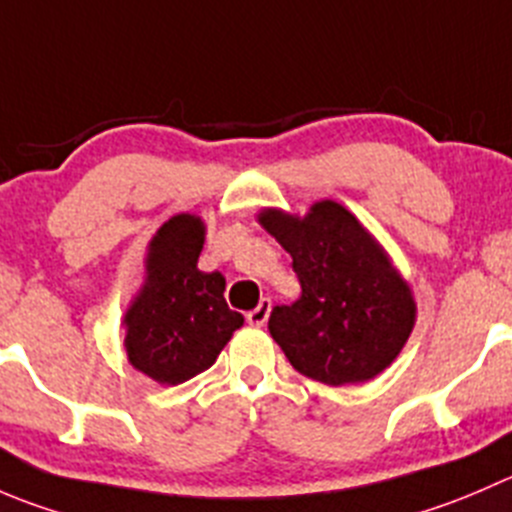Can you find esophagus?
Instances as JSON below:
<instances>
[{"mask_svg":"<svg viewBox=\"0 0 512 512\" xmlns=\"http://www.w3.org/2000/svg\"><path fill=\"white\" fill-rule=\"evenodd\" d=\"M270 310H272V300L270 297H262L260 305H257L255 310L247 312V322L255 327H262L267 322V317H270Z\"/></svg>","mask_w":512,"mask_h":512,"instance_id":"34e87169","label":"esophagus"}]
</instances>
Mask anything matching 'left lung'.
Here are the masks:
<instances>
[{
    "mask_svg": "<svg viewBox=\"0 0 512 512\" xmlns=\"http://www.w3.org/2000/svg\"><path fill=\"white\" fill-rule=\"evenodd\" d=\"M260 222L290 252L302 295L275 305L270 335L302 375L325 385L365 382L403 350L415 322L410 287L337 202L305 217L265 210Z\"/></svg>",
    "mask_w": 512,
    "mask_h": 512,
    "instance_id": "1",
    "label": "left lung"
}]
</instances>
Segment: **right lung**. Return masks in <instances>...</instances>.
<instances>
[{
    "label": "right lung",
    "instance_id": "add662e5",
    "mask_svg": "<svg viewBox=\"0 0 512 512\" xmlns=\"http://www.w3.org/2000/svg\"><path fill=\"white\" fill-rule=\"evenodd\" d=\"M200 217L177 215L160 227L147 257V282L124 315L127 357L162 385H180L217 360L245 317L225 302V277L200 272Z\"/></svg>",
    "mask_w": 512,
    "mask_h": 512
}]
</instances>
